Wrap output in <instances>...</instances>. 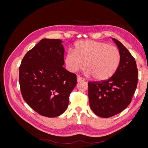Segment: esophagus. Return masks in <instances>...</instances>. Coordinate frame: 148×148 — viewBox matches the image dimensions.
Listing matches in <instances>:
<instances>
[{
	"label": "esophagus",
	"mask_w": 148,
	"mask_h": 148,
	"mask_svg": "<svg viewBox=\"0 0 148 148\" xmlns=\"http://www.w3.org/2000/svg\"><path fill=\"white\" fill-rule=\"evenodd\" d=\"M84 81V79L79 76H77V82H83Z\"/></svg>",
	"instance_id": "34e87169"
}]
</instances>
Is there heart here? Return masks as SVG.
<instances>
[{"mask_svg": "<svg viewBox=\"0 0 148 148\" xmlns=\"http://www.w3.org/2000/svg\"><path fill=\"white\" fill-rule=\"evenodd\" d=\"M121 62L119 49L109 44L95 41H82L69 52L65 63L72 71L83 70L86 64V75L98 81H104L115 73Z\"/></svg>", "mask_w": 148, "mask_h": 148, "instance_id": "1", "label": "heart"}]
</instances>
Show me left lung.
<instances>
[{"mask_svg": "<svg viewBox=\"0 0 148 148\" xmlns=\"http://www.w3.org/2000/svg\"><path fill=\"white\" fill-rule=\"evenodd\" d=\"M112 39L121 53L118 70L107 80L88 83L91 109L102 118L112 117L126 108L130 104L138 84V71L135 58L119 41Z\"/></svg>", "mask_w": 148, "mask_h": 148, "instance_id": "obj_1", "label": "left lung"}]
</instances>
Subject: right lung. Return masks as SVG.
Wrapping results in <instances>:
<instances>
[{
    "instance_id": "right-lung-1",
    "label": "right lung",
    "mask_w": 148,
    "mask_h": 148,
    "mask_svg": "<svg viewBox=\"0 0 148 148\" xmlns=\"http://www.w3.org/2000/svg\"><path fill=\"white\" fill-rule=\"evenodd\" d=\"M60 39H41L24 56L19 67V83L24 101L39 114L56 117L69 106L77 75L64 65Z\"/></svg>"
}]
</instances>
